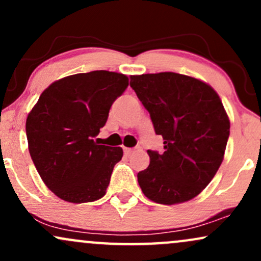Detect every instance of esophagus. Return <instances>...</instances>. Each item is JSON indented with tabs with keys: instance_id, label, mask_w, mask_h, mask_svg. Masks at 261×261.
Listing matches in <instances>:
<instances>
[{
	"instance_id": "34e87169",
	"label": "esophagus",
	"mask_w": 261,
	"mask_h": 261,
	"mask_svg": "<svg viewBox=\"0 0 261 261\" xmlns=\"http://www.w3.org/2000/svg\"><path fill=\"white\" fill-rule=\"evenodd\" d=\"M133 152H134L133 148H127V147L124 148V153H125V155H130L131 153H133Z\"/></svg>"
}]
</instances>
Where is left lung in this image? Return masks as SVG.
Listing matches in <instances>:
<instances>
[{
    "label": "left lung",
    "instance_id": "8db88e82",
    "mask_svg": "<svg viewBox=\"0 0 261 261\" xmlns=\"http://www.w3.org/2000/svg\"><path fill=\"white\" fill-rule=\"evenodd\" d=\"M130 86L147 109L164 152L148 149L149 166L137 174L152 201H189L208 185L220 168L229 137V119L207 83L174 72L131 76Z\"/></svg>",
    "mask_w": 261,
    "mask_h": 261
}]
</instances>
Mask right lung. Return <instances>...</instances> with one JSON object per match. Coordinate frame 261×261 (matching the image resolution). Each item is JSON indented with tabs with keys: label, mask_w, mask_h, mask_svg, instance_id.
I'll list each match as a JSON object with an SVG mask.
<instances>
[{
	"label": "right lung",
	"mask_w": 261,
	"mask_h": 261,
	"mask_svg": "<svg viewBox=\"0 0 261 261\" xmlns=\"http://www.w3.org/2000/svg\"><path fill=\"white\" fill-rule=\"evenodd\" d=\"M128 86L110 71L77 73L41 93L25 122L29 153L47 188L65 201L92 202L106 195L122 148L99 145L112 104Z\"/></svg>",
	"instance_id": "1"
}]
</instances>
